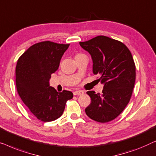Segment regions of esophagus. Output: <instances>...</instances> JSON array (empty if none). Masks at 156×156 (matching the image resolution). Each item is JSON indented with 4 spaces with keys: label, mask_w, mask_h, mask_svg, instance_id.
Masks as SVG:
<instances>
[{
    "label": "esophagus",
    "mask_w": 156,
    "mask_h": 156,
    "mask_svg": "<svg viewBox=\"0 0 156 156\" xmlns=\"http://www.w3.org/2000/svg\"><path fill=\"white\" fill-rule=\"evenodd\" d=\"M84 93V92L82 90H76L73 92V95H81Z\"/></svg>",
    "instance_id": "34e87169"
}]
</instances>
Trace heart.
I'll use <instances>...</instances> for the list:
<instances>
[{
    "label": "heart",
    "mask_w": 156,
    "mask_h": 156,
    "mask_svg": "<svg viewBox=\"0 0 156 156\" xmlns=\"http://www.w3.org/2000/svg\"><path fill=\"white\" fill-rule=\"evenodd\" d=\"M82 55H83V54H77V55H76V56H82Z\"/></svg>",
    "instance_id": "obj_1"
}]
</instances>
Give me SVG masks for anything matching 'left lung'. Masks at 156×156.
Returning a JSON list of instances; mask_svg holds the SVG:
<instances>
[{
	"mask_svg": "<svg viewBox=\"0 0 156 156\" xmlns=\"http://www.w3.org/2000/svg\"><path fill=\"white\" fill-rule=\"evenodd\" d=\"M79 44L90 54L93 73L100 76L98 80L104 85L101 94L87 92L91 103L85 113L96 122H110L122 112L132 95L136 79L132 55L121 41L105 36Z\"/></svg>",
	"mask_w": 156,
	"mask_h": 156,
	"instance_id": "obj_1",
	"label": "left lung"
}]
</instances>
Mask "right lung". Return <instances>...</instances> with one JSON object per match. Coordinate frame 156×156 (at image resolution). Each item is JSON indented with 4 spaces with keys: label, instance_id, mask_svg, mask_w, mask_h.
I'll use <instances>...</instances> for the list:
<instances>
[{
    "label": "right lung",
    "instance_id": "obj_1",
    "mask_svg": "<svg viewBox=\"0 0 156 156\" xmlns=\"http://www.w3.org/2000/svg\"><path fill=\"white\" fill-rule=\"evenodd\" d=\"M69 44L46 41L32 45L20 57L15 82L20 97L29 110L42 122L54 121L64 111L71 91L57 92L49 85L51 75L58 69Z\"/></svg>",
    "mask_w": 156,
    "mask_h": 156
}]
</instances>
